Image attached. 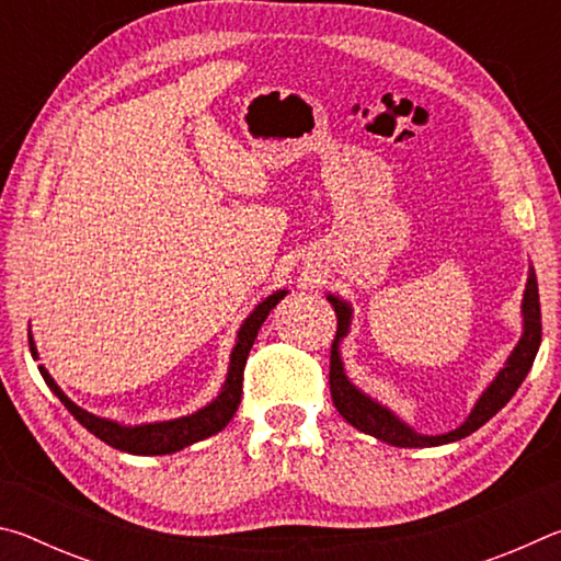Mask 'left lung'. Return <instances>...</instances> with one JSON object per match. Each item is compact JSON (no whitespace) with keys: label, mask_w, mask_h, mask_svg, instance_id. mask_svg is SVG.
<instances>
[{"label":"left lung","mask_w":561,"mask_h":561,"mask_svg":"<svg viewBox=\"0 0 561 561\" xmlns=\"http://www.w3.org/2000/svg\"><path fill=\"white\" fill-rule=\"evenodd\" d=\"M329 301L336 311V336H334V344H331V366H329V388H331V398H334L336 411L346 423L354 425V428H358L360 433L374 435V438L383 440L388 445H398V448H428V445H445V443L460 440L465 435L478 431L480 425H485L490 417L500 411V408H505V403L515 396L522 381H525L531 364H535L539 341H542V311H539L537 277L535 272H529L525 304H522V314H525V334H522L519 344L507 358V366L502 368L495 381H492V386L482 393L478 405L472 408L470 417L460 425V428H455L453 433H445V435H431L428 438V435L413 433L405 423L398 421L391 411H386L383 405L374 403L371 398L364 396L358 388L348 383V378L344 376V366H341V358H339V341L344 339V334L348 331L351 309L348 304L339 301L336 297H329Z\"/></svg>","instance_id":"8db88e82"}]
</instances>
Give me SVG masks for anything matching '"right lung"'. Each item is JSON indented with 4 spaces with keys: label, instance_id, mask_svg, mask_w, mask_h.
Here are the masks:
<instances>
[{
    "label": "right lung",
    "instance_id": "add662e5",
    "mask_svg": "<svg viewBox=\"0 0 561 561\" xmlns=\"http://www.w3.org/2000/svg\"><path fill=\"white\" fill-rule=\"evenodd\" d=\"M284 294L287 291H277V294H272L270 299H264L260 307L252 311L250 319L242 324L240 339H237V346L232 351L230 374H227L222 393L217 396L210 405L203 408V411L185 415V417H178V421L126 428V425H118L113 421H106V417H99L89 411H83V408H79L64 396L61 388L54 383V378L46 374L44 368H39V371L44 376L46 386H49L56 393V398H59V401L69 408V413L76 417V421H79L83 428L96 435L99 440L111 445V448L123 450V453H133V455H168V453L183 450V448H187V445L220 433L225 425L232 421V415L237 413V405H240V401H242V374H244L247 356H250V348L254 344V339H257V331L264 324V319L270 317V311L277 307ZM30 348H32V356L36 358L32 339H30Z\"/></svg>",
    "mask_w": 561,
    "mask_h": 561
}]
</instances>
